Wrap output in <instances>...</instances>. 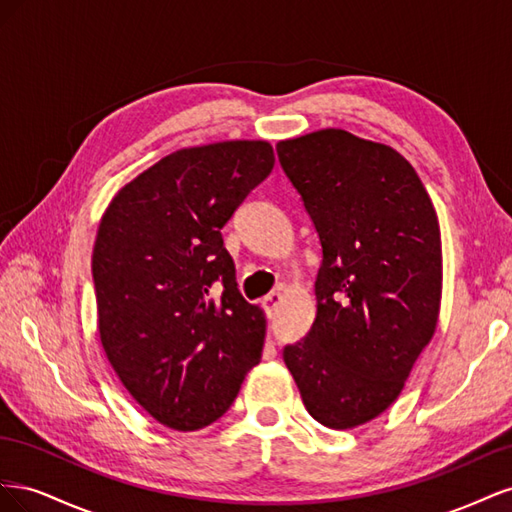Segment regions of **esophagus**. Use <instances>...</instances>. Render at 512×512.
I'll return each mask as SVG.
<instances>
[{"label":"esophagus","instance_id":"34e87169","mask_svg":"<svg viewBox=\"0 0 512 512\" xmlns=\"http://www.w3.org/2000/svg\"><path fill=\"white\" fill-rule=\"evenodd\" d=\"M280 301H282V294L280 292H271V294H267L265 299H262V305H265L269 316L275 312L277 305H280Z\"/></svg>","mask_w":512,"mask_h":512}]
</instances>
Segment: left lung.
<instances>
[{"label": "left lung", "instance_id": "8db88e82", "mask_svg": "<svg viewBox=\"0 0 512 512\" xmlns=\"http://www.w3.org/2000/svg\"><path fill=\"white\" fill-rule=\"evenodd\" d=\"M322 243L316 320L284 363L307 412L352 429L399 397L438 327L442 239L412 164L384 143L324 128L277 143Z\"/></svg>", "mask_w": 512, "mask_h": 512}]
</instances>
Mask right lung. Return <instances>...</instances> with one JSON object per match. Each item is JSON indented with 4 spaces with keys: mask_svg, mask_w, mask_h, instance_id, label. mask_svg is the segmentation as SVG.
<instances>
[{
    "mask_svg": "<svg viewBox=\"0 0 512 512\" xmlns=\"http://www.w3.org/2000/svg\"><path fill=\"white\" fill-rule=\"evenodd\" d=\"M273 164L267 141L177 149L123 185L102 215L91 256L100 342L126 391L164 427L218 421L260 363L265 312L241 297L222 228Z\"/></svg>",
    "mask_w": 512,
    "mask_h": 512,
    "instance_id": "right-lung-1",
    "label": "right lung"
}]
</instances>
